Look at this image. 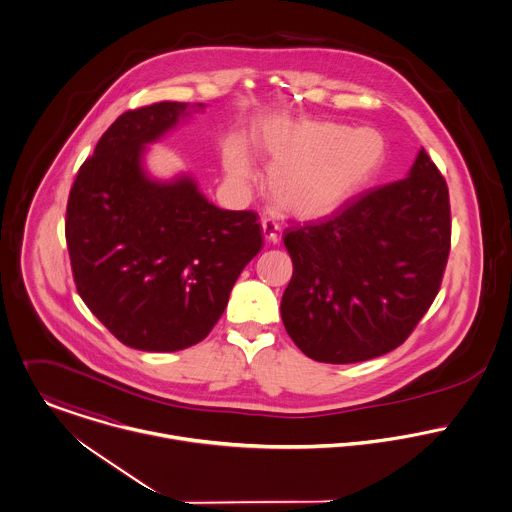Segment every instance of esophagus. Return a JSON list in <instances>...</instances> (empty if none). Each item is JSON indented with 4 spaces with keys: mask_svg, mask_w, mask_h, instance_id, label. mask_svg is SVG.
Instances as JSON below:
<instances>
[{
    "mask_svg": "<svg viewBox=\"0 0 512 512\" xmlns=\"http://www.w3.org/2000/svg\"><path fill=\"white\" fill-rule=\"evenodd\" d=\"M280 224L274 219H262V232L266 242H280Z\"/></svg>",
    "mask_w": 512,
    "mask_h": 512,
    "instance_id": "esophagus-1",
    "label": "esophagus"
}]
</instances>
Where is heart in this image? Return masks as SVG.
<instances>
[{"label": "heart", "mask_w": 512, "mask_h": 512, "mask_svg": "<svg viewBox=\"0 0 512 512\" xmlns=\"http://www.w3.org/2000/svg\"><path fill=\"white\" fill-rule=\"evenodd\" d=\"M254 147L268 161L266 191L272 203L299 219H321L359 195L386 159L384 138L370 128L337 122L276 118L262 124ZM226 177L244 185L252 179V159L236 140L222 147Z\"/></svg>", "instance_id": "b5f03b06"}]
</instances>
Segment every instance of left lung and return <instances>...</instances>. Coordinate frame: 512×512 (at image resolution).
Segmentation results:
<instances>
[{
    "label": "left lung",
    "mask_w": 512,
    "mask_h": 512,
    "mask_svg": "<svg viewBox=\"0 0 512 512\" xmlns=\"http://www.w3.org/2000/svg\"><path fill=\"white\" fill-rule=\"evenodd\" d=\"M447 183L420 149L406 179L319 224L290 226L282 321L309 359L349 365L400 347L436 299L449 256Z\"/></svg>",
    "instance_id": "left-lung-1"
}]
</instances>
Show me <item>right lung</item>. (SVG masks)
Listing matches in <instances>:
<instances>
[{
  "label": "right lung",
  "mask_w": 512,
  "mask_h": 512,
  "mask_svg": "<svg viewBox=\"0 0 512 512\" xmlns=\"http://www.w3.org/2000/svg\"><path fill=\"white\" fill-rule=\"evenodd\" d=\"M203 104L157 102L124 112L74 179L65 234L76 292L100 323L138 351L203 341L244 266L262 250L252 211H222L191 175L157 181L147 144Z\"/></svg>",
  "instance_id": "1"
}]
</instances>
